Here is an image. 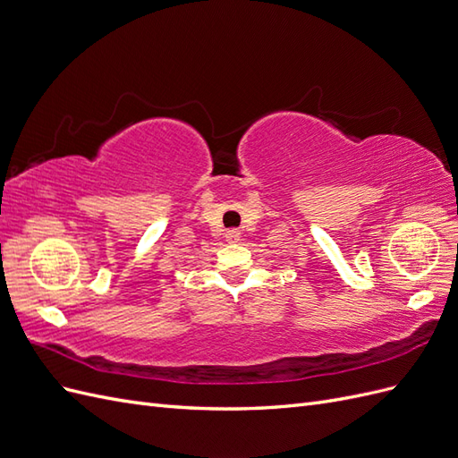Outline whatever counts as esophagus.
Listing matches in <instances>:
<instances>
[{
  "label": "esophagus",
  "instance_id": "esophagus-1",
  "mask_svg": "<svg viewBox=\"0 0 458 458\" xmlns=\"http://www.w3.org/2000/svg\"><path fill=\"white\" fill-rule=\"evenodd\" d=\"M225 241H227L229 244L239 242V241H241V231H237V229H229V231L225 233Z\"/></svg>",
  "mask_w": 458,
  "mask_h": 458
}]
</instances>
